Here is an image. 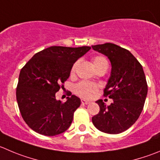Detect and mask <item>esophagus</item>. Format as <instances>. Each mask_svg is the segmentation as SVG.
<instances>
[{
    "label": "esophagus",
    "instance_id": "34e87169",
    "mask_svg": "<svg viewBox=\"0 0 160 160\" xmlns=\"http://www.w3.org/2000/svg\"><path fill=\"white\" fill-rule=\"evenodd\" d=\"M82 104H90V101H89V100H84V99H82V100H81Z\"/></svg>",
    "mask_w": 160,
    "mask_h": 160
}]
</instances>
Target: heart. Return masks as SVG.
Listing matches in <instances>:
<instances>
[{"label":"heart","instance_id":"1","mask_svg":"<svg viewBox=\"0 0 160 160\" xmlns=\"http://www.w3.org/2000/svg\"><path fill=\"white\" fill-rule=\"evenodd\" d=\"M92 63H93L96 68L97 67L100 66V65L108 64L107 60L103 56H96V57H94L92 59ZM77 65V62L74 63L72 68H71V74H73L75 71ZM97 89H98L97 85L86 81H82L81 82L78 83L75 87H74V90H75L76 93L80 96V97H84V98H92L97 93Z\"/></svg>","mask_w":160,"mask_h":160}]
</instances>
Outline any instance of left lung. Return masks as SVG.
Returning a JSON list of instances; mask_svg holds the SVG:
<instances>
[{"instance_id": "left-lung-1", "label": "left lung", "mask_w": 160, "mask_h": 160, "mask_svg": "<svg viewBox=\"0 0 160 160\" xmlns=\"http://www.w3.org/2000/svg\"><path fill=\"white\" fill-rule=\"evenodd\" d=\"M92 48L110 60L112 71L104 95L113 100L109 106L102 100L96 101L100 112L92 118V123L101 132L120 133L134 124L144 108L148 86L143 68L130 51L115 44Z\"/></svg>"}]
</instances>
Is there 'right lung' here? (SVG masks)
<instances>
[{"label":"right lung","instance_id":"1","mask_svg":"<svg viewBox=\"0 0 160 160\" xmlns=\"http://www.w3.org/2000/svg\"><path fill=\"white\" fill-rule=\"evenodd\" d=\"M90 48L51 46L36 53L21 69L16 100L22 118L33 131L56 136L69 128L81 100L72 95L62 103L56 92L63 87L74 63Z\"/></svg>","mask_w":160,"mask_h":160}]
</instances>
